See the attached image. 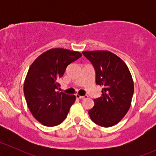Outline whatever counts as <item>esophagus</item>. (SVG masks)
<instances>
[{
    "mask_svg": "<svg viewBox=\"0 0 156 156\" xmlns=\"http://www.w3.org/2000/svg\"><path fill=\"white\" fill-rule=\"evenodd\" d=\"M75 97H76V98H78V99H84V98H87V96L85 95V96H81L79 95V94H76L75 95Z\"/></svg>",
    "mask_w": 156,
    "mask_h": 156,
    "instance_id": "34e87169",
    "label": "esophagus"
}]
</instances>
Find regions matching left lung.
Returning <instances> with one entry per match:
<instances>
[{
	"mask_svg": "<svg viewBox=\"0 0 156 156\" xmlns=\"http://www.w3.org/2000/svg\"><path fill=\"white\" fill-rule=\"evenodd\" d=\"M82 53L94 66L96 84L103 87L102 96L94 99V107L88 111L90 118L100 126H113L125 117L131 104L134 89L131 74L124 61L111 52Z\"/></svg>",
	"mask_w": 156,
	"mask_h": 156,
	"instance_id": "8db88e82",
	"label": "left lung"
}]
</instances>
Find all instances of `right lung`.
<instances>
[{"mask_svg":"<svg viewBox=\"0 0 156 156\" xmlns=\"http://www.w3.org/2000/svg\"><path fill=\"white\" fill-rule=\"evenodd\" d=\"M81 56L79 52L53 48L40 55L30 66L24 95L30 112L42 125L56 126L66 118L75 96L57 92L58 81L69 64Z\"/></svg>","mask_w":156,"mask_h":156,"instance_id":"obj_1","label":"right lung"}]
</instances>
